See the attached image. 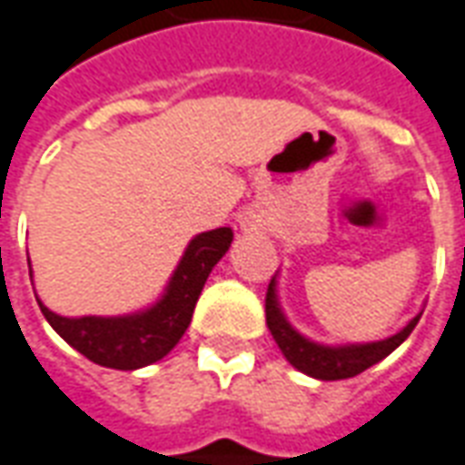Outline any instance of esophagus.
<instances>
[{
    "label": "esophagus",
    "instance_id": "obj_1",
    "mask_svg": "<svg viewBox=\"0 0 465 465\" xmlns=\"http://www.w3.org/2000/svg\"><path fill=\"white\" fill-rule=\"evenodd\" d=\"M240 227L245 230V232H262L265 230V215L260 213V210H255V207H250V210H245L242 215H240Z\"/></svg>",
    "mask_w": 465,
    "mask_h": 465
}]
</instances>
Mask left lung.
<instances>
[{
  "label": "left lung",
  "instance_id": "left-lung-1",
  "mask_svg": "<svg viewBox=\"0 0 465 465\" xmlns=\"http://www.w3.org/2000/svg\"><path fill=\"white\" fill-rule=\"evenodd\" d=\"M265 321H268V328L278 348L288 358V363L295 365L301 373L312 375L318 381H343V378H353V375L363 373L371 365L383 361L385 355L393 353L398 345L413 332L420 315H416L401 332L385 338V341H378V343L328 348V345L311 343V341L302 338L301 332L292 331L291 322L282 318V312L278 308L275 278H272L268 285V292H265Z\"/></svg>",
  "mask_w": 465,
  "mask_h": 465
}]
</instances>
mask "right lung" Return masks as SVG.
<instances>
[{
  "mask_svg": "<svg viewBox=\"0 0 465 465\" xmlns=\"http://www.w3.org/2000/svg\"><path fill=\"white\" fill-rule=\"evenodd\" d=\"M232 242L230 227L197 235L174 270L163 301L127 318H62L39 302L47 322L92 363L134 371L160 361L180 343L210 270Z\"/></svg>",
  "mask_w": 465,
  "mask_h": 465,
  "instance_id": "obj_1",
  "label": "right lung"
}]
</instances>
